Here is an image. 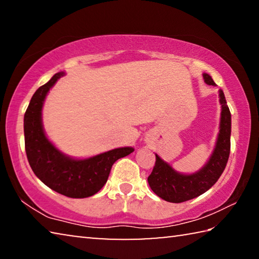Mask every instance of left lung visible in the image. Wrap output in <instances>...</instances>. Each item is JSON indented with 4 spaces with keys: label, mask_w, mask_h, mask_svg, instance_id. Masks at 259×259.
I'll list each match as a JSON object with an SVG mask.
<instances>
[{
    "label": "left lung",
    "mask_w": 259,
    "mask_h": 259,
    "mask_svg": "<svg viewBox=\"0 0 259 259\" xmlns=\"http://www.w3.org/2000/svg\"><path fill=\"white\" fill-rule=\"evenodd\" d=\"M203 78L207 84L216 85L209 74L203 73ZM219 103L222 113L216 146L209 161L199 171L191 175L179 174L155 154V165L147 181L152 191L161 199L172 203L194 199L213 186L224 171L231 150V112L223 90H219Z\"/></svg>",
    "instance_id": "left-lung-1"
}]
</instances>
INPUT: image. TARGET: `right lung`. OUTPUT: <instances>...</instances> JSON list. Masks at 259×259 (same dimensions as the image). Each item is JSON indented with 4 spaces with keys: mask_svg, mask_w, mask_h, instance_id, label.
I'll return each instance as SVG.
<instances>
[{
    "mask_svg": "<svg viewBox=\"0 0 259 259\" xmlns=\"http://www.w3.org/2000/svg\"><path fill=\"white\" fill-rule=\"evenodd\" d=\"M64 75V72L55 74L30 99L24 116L25 150L30 168L43 184L68 198L83 199L102 190L114 162L129 155L134 148L120 147L88 159H73L48 139L42 124L43 103L49 90Z\"/></svg>",
    "mask_w": 259,
    "mask_h": 259,
    "instance_id": "add662e5",
    "label": "right lung"
}]
</instances>
